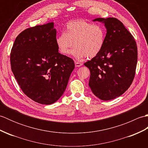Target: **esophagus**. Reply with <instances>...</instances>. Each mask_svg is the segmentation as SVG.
<instances>
[{
    "label": "esophagus",
    "instance_id": "34e87169",
    "mask_svg": "<svg viewBox=\"0 0 148 148\" xmlns=\"http://www.w3.org/2000/svg\"><path fill=\"white\" fill-rule=\"evenodd\" d=\"M82 65H83L82 63H80L79 62H75V66H76V67H81Z\"/></svg>",
    "mask_w": 148,
    "mask_h": 148
}]
</instances>
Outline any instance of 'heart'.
<instances>
[{
    "instance_id": "1",
    "label": "heart",
    "mask_w": 148,
    "mask_h": 148,
    "mask_svg": "<svg viewBox=\"0 0 148 148\" xmlns=\"http://www.w3.org/2000/svg\"><path fill=\"white\" fill-rule=\"evenodd\" d=\"M106 30L100 25H93L83 20L69 21L66 32L56 37V43L59 51L67 55L70 49L72 55L77 59L92 58L99 55L105 45Z\"/></svg>"
}]
</instances>
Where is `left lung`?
<instances>
[{"label": "left lung", "mask_w": 148, "mask_h": 148, "mask_svg": "<svg viewBox=\"0 0 148 148\" xmlns=\"http://www.w3.org/2000/svg\"><path fill=\"white\" fill-rule=\"evenodd\" d=\"M104 23L105 45L99 55L84 65L90 69L89 86L102 100L121 95L134 79L137 62L136 40L123 24L115 18L93 20Z\"/></svg>", "instance_id": "8db88e82"}]
</instances>
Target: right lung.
<instances>
[{
    "label": "right lung",
    "instance_id": "1",
    "mask_svg": "<svg viewBox=\"0 0 148 148\" xmlns=\"http://www.w3.org/2000/svg\"><path fill=\"white\" fill-rule=\"evenodd\" d=\"M54 23L27 29L16 38L11 49V70L20 88L41 104L55 103L65 92L74 60L58 53Z\"/></svg>",
    "mask_w": 148,
    "mask_h": 148
}]
</instances>
